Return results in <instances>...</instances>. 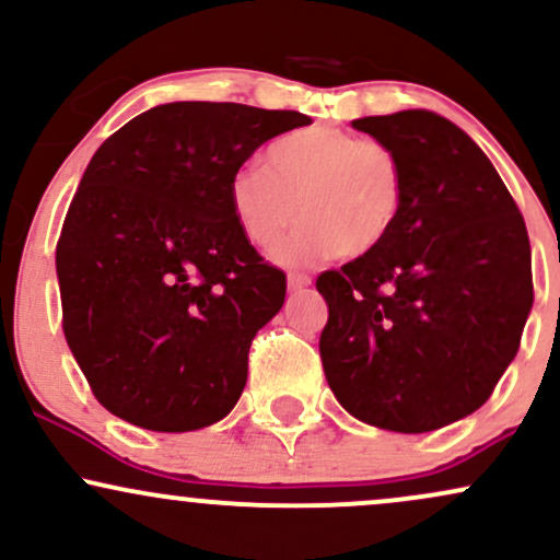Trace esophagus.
<instances>
[{
	"label": "esophagus",
	"mask_w": 560,
	"mask_h": 560,
	"mask_svg": "<svg viewBox=\"0 0 560 560\" xmlns=\"http://www.w3.org/2000/svg\"><path fill=\"white\" fill-rule=\"evenodd\" d=\"M311 284H313V279L307 273H289V279H287L289 292H300V289H305Z\"/></svg>",
	"instance_id": "esophagus-1"
}]
</instances>
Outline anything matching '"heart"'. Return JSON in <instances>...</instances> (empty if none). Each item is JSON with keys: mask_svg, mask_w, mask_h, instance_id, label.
<instances>
[{"mask_svg": "<svg viewBox=\"0 0 560 560\" xmlns=\"http://www.w3.org/2000/svg\"><path fill=\"white\" fill-rule=\"evenodd\" d=\"M408 173L389 144L334 126H311L273 139L260 165H242L229 182V208L242 236L279 249L284 262L326 255L342 260L376 253L400 221Z\"/></svg>", "mask_w": 560, "mask_h": 560, "instance_id": "obj_1", "label": "heart"}]
</instances>
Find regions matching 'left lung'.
Instances as JSON below:
<instances>
[{
  "label": "left lung",
  "mask_w": 560,
  "mask_h": 560,
  "mask_svg": "<svg viewBox=\"0 0 560 560\" xmlns=\"http://www.w3.org/2000/svg\"><path fill=\"white\" fill-rule=\"evenodd\" d=\"M408 173L400 221L376 253L324 271L326 382L347 413L421 434L490 400L535 302L524 215L485 152L442 115L352 120Z\"/></svg>",
  "instance_id": "8db88e82"
}]
</instances>
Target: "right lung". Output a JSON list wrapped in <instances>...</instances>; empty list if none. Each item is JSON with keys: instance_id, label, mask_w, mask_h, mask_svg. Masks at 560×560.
I'll use <instances>...</instances> for the list:
<instances>
[{"instance_id": "add662e5", "label": "right lung", "mask_w": 560, "mask_h": 560, "mask_svg": "<svg viewBox=\"0 0 560 560\" xmlns=\"http://www.w3.org/2000/svg\"><path fill=\"white\" fill-rule=\"evenodd\" d=\"M294 110L173 102L102 141L57 240L62 331L94 397L150 432L210 427L240 400L284 271L229 208V182Z\"/></svg>"}]
</instances>
